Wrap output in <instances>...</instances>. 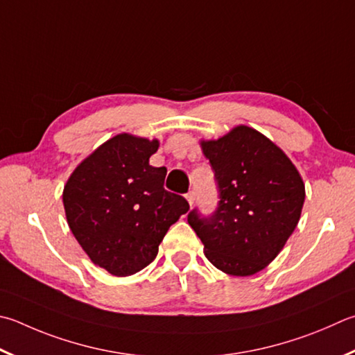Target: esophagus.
Here are the masks:
<instances>
[{"instance_id":"1","label":"esophagus","mask_w":355,"mask_h":355,"mask_svg":"<svg viewBox=\"0 0 355 355\" xmlns=\"http://www.w3.org/2000/svg\"><path fill=\"white\" fill-rule=\"evenodd\" d=\"M186 198H188V202H189V205L192 206L196 203V192L194 191H191V192H188V196H186Z\"/></svg>"}]
</instances>
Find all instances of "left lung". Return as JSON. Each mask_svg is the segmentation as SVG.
<instances>
[{"instance_id": "left-lung-1", "label": "left lung", "mask_w": 355, "mask_h": 355, "mask_svg": "<svg viewBox=\"0 0 355 355\" xmlns=\"http://www.w3.org/2000/svg\"><path fill=\"white\" fill-rule=\"evenodd\" d=\"M218 188V205L188 222L212 266L251 276L272 262L300 222L306 191L300 172L278 146L254 128L237 125L200 143Z\"/></svg>"}]
</instances>
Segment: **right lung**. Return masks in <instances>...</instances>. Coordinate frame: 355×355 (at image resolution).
Wrapping results in <instances>:
<instances>
[{"instance_id": "add662e5", "label": "right lung", "mask_w": 355, "mask_h": 355, "mask_svg": "<svg viewBox=\"0 0 355 355\" xmlns=\"http://www.w3.org/2000/svg\"><path fill=\"white\" fill-rule=\"evenodd\" d=\"M158 139L116 135L71 173L63 206L71 233L93 263L114 276L149 266L167 230L189 203L164 189L166 167L149 158Z\"/></svg>"}]
</instances>
